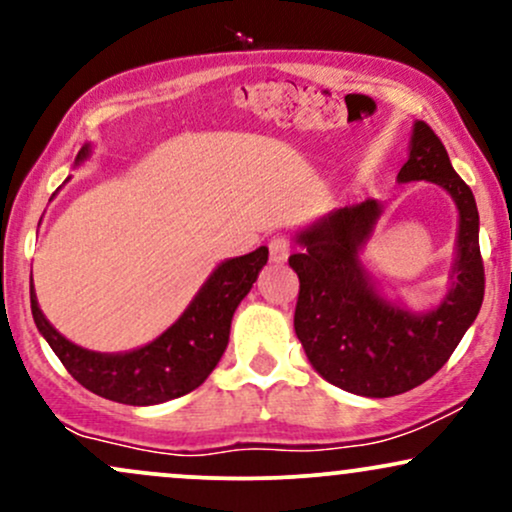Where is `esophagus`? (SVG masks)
<instances>
[{
    "instance_id": "34e87169",
    "label": "esophagus",
    "mask_w": 512,
    "mask_h": 512,
    "mask_svg": "<svg viewBox=\"0 0 512 512\" xmlns=\"http://www.w3.org/2000/svg\"><path fill=\"white\" fill-rule=\"evenodd\" d=\"M289 252H291L289 240L284 236L272 238V243H269V257H272V262H286L289 260Z\"/></svg>"
}]
</instances>
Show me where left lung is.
<instances>
[{
  "label": "left lung",
  "mask_w": 512,
  "mask_h": 512,
  "mask_svg": "<svg viewBox=\"0 0 512 512\" xmlns=\"http://www.w3.org/2000/svg\"><path fill=\"white\" fill-rule=\"evenodd\" d=\"M397 180L436 182L460 209L455 284L436 310L409 313L375 293L363 274L358 250L383 211L375 199L332 211L305 228L296 236L303 250L289 257L301 281L293 327L305 356L327 383L363 397H395L433 378L484 301L477 202L426 122L414 125L409 161Z\"/></svg>",
  "instance_id": "left-lung-1"
}]
</instances>
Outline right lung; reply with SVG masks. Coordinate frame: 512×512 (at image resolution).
I'll return each mask as SVG.
<instances>
[{
  "instance_id": "add662e5",
  "label": "right lung",
  "mask_w": 512,
  "mask_h": 512,
  "mask_svg": "<svg viewBox=\"0 0 512 512\" xmlns=\"http://www.w3.org/2000/svg\"><path fill=\"white\" fill-rule=\"evenodd\" d=\"M88 146L79 151L84 161ZM269 250L257 248L226 260L209 276L190 308L161 337L129 354H96L64 339L40 313L31 289L33 320L69 375L93 395L132 407H149L192 392L221 361L238 303L248 296Z\"/></svg>"
}]
</instances>
